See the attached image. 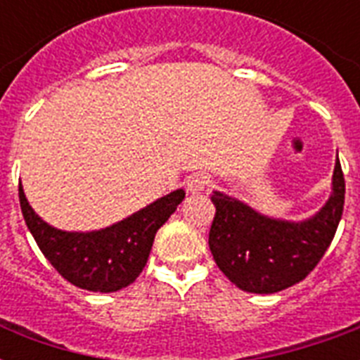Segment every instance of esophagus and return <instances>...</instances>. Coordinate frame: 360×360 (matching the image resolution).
<instances>
[{
  "mask_svg": "<svg viewBox=\"0 0 360 360\" xmlns=\"http://www.w3.org/2000/svg\"><path fill=\"white\" fill-rule=\"evenodd\" d=\"M185 186H186V191L192 192V194L205 191V188L209 186L207 175H203V174L188 175V177H186V181H185Z\"/></svg>",
  "mask_w": 360,
  "mask_h": 360,
  "instance_id": "34e87169",
  "label": "esophagus"
}]
</instances>
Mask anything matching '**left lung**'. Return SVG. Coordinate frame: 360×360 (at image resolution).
Returning a JSON list of instances; mask_svg holds the SVG:
<instances>
[{"label": "left lung", "instance_id": "obj_1", "mask_svg": "<svg viewBox=\"0 0 360 360\" xmlns=\"http://www.w3.org/2000/svg\"><path fill=\"white\" fill-rule=\"evenodd\" d=\"M346 183L336 158L333 192L318 213L301 222L257 213L237 198L214 191L217 207L209 248L219 269L243 291L276 293L308 276L335 237Z\"/></svg>", "mask_w": 360, "mask_h": 360}]
</instances>
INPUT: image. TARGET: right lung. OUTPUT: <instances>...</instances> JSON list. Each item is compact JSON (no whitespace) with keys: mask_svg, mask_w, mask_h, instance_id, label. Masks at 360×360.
Listing matches in <instances>:
<instances>
[{"mask_svg":"<svg viewBox=\"0 0 360 360\" xmlns=\"http://www.w3.org/2000/svg\"><path fill=\"white\" fill-rule=\"evenodd\" d=\"M18 196L25 224L53 269L76 288L110 293L138 278L158 228L185 200V191L177 188L127 219L95 231L58 230L33 211L22 183Z\"/></svg>","mask_w":360,"mask_h":360,"instance_id":"obj_1","label":"right lung"}]
</instances>
